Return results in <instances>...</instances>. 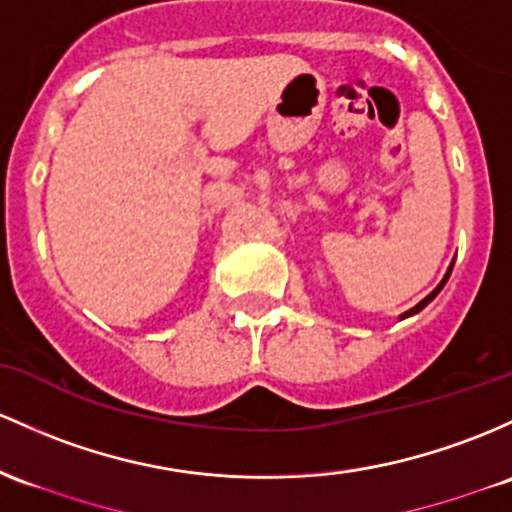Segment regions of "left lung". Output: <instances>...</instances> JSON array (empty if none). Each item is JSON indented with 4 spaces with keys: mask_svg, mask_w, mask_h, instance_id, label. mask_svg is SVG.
I'll use <instances>...</instances> for the list:
<instances>
[{
    "mask_svg": "<svg viewBox=\"0 0 512 512\" xmlns=\"http://www.w3.org/2000/svg\"><path fill=\"white\" fill-rule=\"evenodd\" d=\"M449 272H452V267H449V269H447L445 279H442V282H440V284H437V289H432V294H428V296H425V299H423V301H420V303H418V306H413V308H411V311H406V313H403V316H401V318H408V316H413V313L423 311V308H425V306H428V303H430L432 299H435V296H437V294H440V291H442V286H445V284H447V279H449Z\"/></svg>",
    "mask_w": 512,
    "mask_h": 512,
    "instance_id": "obj_1",
    "label": "left lung"
}]
</instances>
